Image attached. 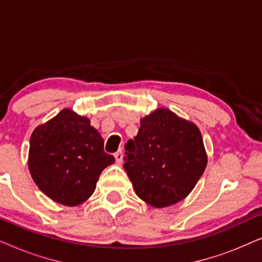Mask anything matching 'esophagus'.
<instances>
[{
    "mask_svg": "<svg viewBox=\"0 0 262 262\" xmlns=\"http://www.w3.org/2000/svg\"><path fill=\"white\" fill-rule=\"evenodd\" d=\"M114 157H116L117 163L123 162V151H121V149H119L116 154H114Z\"/></svg>",
    "mask_w": 262,
    "mask_h": 262,
    "instance_id": "1",
    "label": "esophagus"
}]
</instances>
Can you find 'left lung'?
I'll use <instances>...</instances> for the list:
<instances>
[{
    "mask_svg": "<svg viewBox=\"0 0 262 262\" xmlns=\"http://www.w3.org/2000/svg\"><path fill=\"white\" fill-rule=\"evenodd\" d=\"M124 169L142 200L166 207L186 198L205 170L207 157L199 128L169 110L141 120L125 144Z\"/></svg>",
    "mask_w": 262,
    "mask_h": 262,
    "instance_id": "8db88e82",
    "label": "left lung"
}]
</instances>
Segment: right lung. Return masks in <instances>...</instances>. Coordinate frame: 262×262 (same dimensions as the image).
<instances>
[{"label": "right lung", "mask_w": 262, "mask_h": 262, "mask_svg": "<svg viewBox=\"0 0 262 262\" xmlns=\"http://www.w3.org/2000/svg\"><path fill=\"white\" fill-rule=\"evenodd\" d=\"M88 118L63 110L33 131L28 167L40 191L55 202L76 206L95 191L100 174L114 163Z\"/></svg>", "instance_id": "obj_1"}]
</instances>
